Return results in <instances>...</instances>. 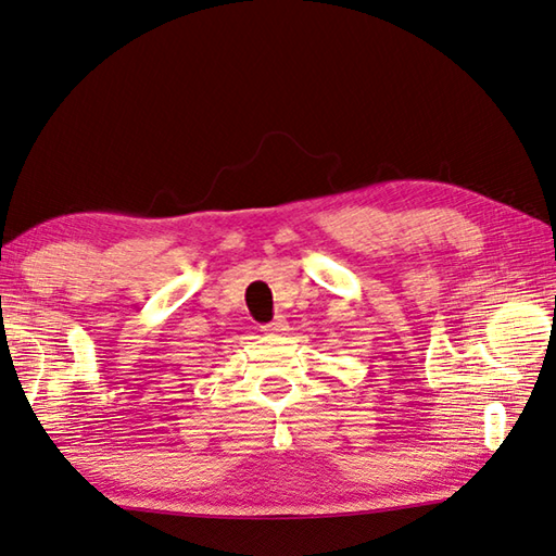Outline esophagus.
I'll return each mask as SVG.
<instances>
[{
    "mask_svg": "<svg viewBox=\"0 0 556 556\" xmlns=\"http://www.w3.org/2000/svg\"><path fill=\"white\" fill-rule=\"evenodd\" d=\"M262 328H264L266 333H270V336H282V333L288 331V321L282 319V316H276L274 321H270V324H264Z\"/></svg>",
    "mask_w": 556,
    "mask_h": 556,
    "instance_id": "34e87169",
    "label": "esophagus"
}]
</instances>
